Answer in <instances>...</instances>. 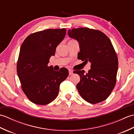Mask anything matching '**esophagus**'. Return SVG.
<instances>
[{
    "label": "esophagus",
    "mask_w": 134,
    "mask_h": 134,
    "mask_svg": "<svg viewBox=\"0 0 134 134\" xmlns=\"http://www.w3.org/2000/svg\"><path fill=\"white\" fill-rule=\"evenodd\" d=\"M69 75H72V74H73V71H72V70H69Z\"/></svg>",
    "instance_id": "esophagus-1"
}]
</instances>
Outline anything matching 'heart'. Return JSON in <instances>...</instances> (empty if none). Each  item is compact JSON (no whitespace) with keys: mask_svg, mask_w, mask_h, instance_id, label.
Instances as JSON below:
<instances>
[{"mask_svg":"<svg viewBox=\"0 0 134 134\" xmlns=\"http://www.w3.org/2000/svg\"><path fill=\"white\" fill-rule=\"evenodd\" d=\"M75 41V40H70V41ZM70 41H69V42H70Z\"/></svg>","mask_w":134,"mask_h":134,"instance_id":"obj_1","label":"heart"}]
</instances>
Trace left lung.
I'll list each match as a JSON object with an SVG mask.
<instances>
[{
  "mask_svg": "<svg viewBox=\"0 0 134 134\" xmlns=\"http://www.w3.org/2000/svg\"><path fill=\"white\" fill-rule=\"evenodd\" d=\"M68 35L78 42V59L91 63L87 73L84 70L74 71L80 76L76 85L79 93L91 104L105 100L115 86L118 70V57L112 42L101 31L87 27L69 29Z\"/></svg>",
  "mask_w": 134,
  "mask_h": 134,
  "instance_id": "1",
  "label": "left lung"
}]
</instances>
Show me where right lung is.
<instances>
[{"label": "right lung", "instance_id": "add662e5", "mask_svg": "<svg viewBox=\"0 0 134 134\" xmlns=\"http://www.w3.org/2000/svg\"><path fill=\"white\" fill-rule=\"evenodd\" d=\"M65 34L64 28L40 31L28 36L20 48L17 74L22 90L34 104L44 105L53 101L60 85L69 75L65 68L55 71L48 66Z\"/></svg>", "mask_w": 134, "mask_h": 134}]
</instances>
